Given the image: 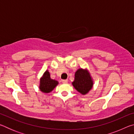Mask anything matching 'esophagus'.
<instances>
[{
	"label": "esophagus",
	"instance_id": "obj_1",
	"mask_svg": "<svg viewBox=\"0 0 134 134\" xmlns=\"http://www.w3.org/2000/svg\"><path fill=\"white\" fill-rule=\"evenodd\" d=\"M62 81L63 83L66 84V83H67V82H68V80H62Z\"/></svg>",
	"mask_w": 134,
	"mask_h": 134
}]
</instances>
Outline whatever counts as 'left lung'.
I'll list each match as a JSON object with an SVG mask.
<instances>
[{"label": "left lung", "mask_w": 134, "mask_h": 134, "mask_svg": "<svg viewBox=\"0 0 134 134\" xmlns=\"http://www.w3.org/2000/svg\"><path fill=\"white\" fill-rule=\"evenodd\" d=\"M72 85L81 94H86L92 89L93 81L87 70L79 69L75 72L74 80Z\"/></svg>", "instance_id": "left-lung-1"}]
</instances>
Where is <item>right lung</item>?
Instances as JSON below:
<instances>
[{
  "mask_svg": "<svg viewBox=\"0 0 134 134\" xmlns=\"http://www.w3.org/2000/svg\"><path fill=\"white\" fill-rule=\"evenodd\" d=\"M58 84V82L57 81L51 79L50 74L48 70H47L43 74L42 77L40 79L39 87L41 92L45 93H48L57 86Z\"/></svg>",
  "mask_w": 134,
  "mask_h": 134,
  "instance_id": "right-lung-1",
  "label": "right lung"
}]
</instances>
